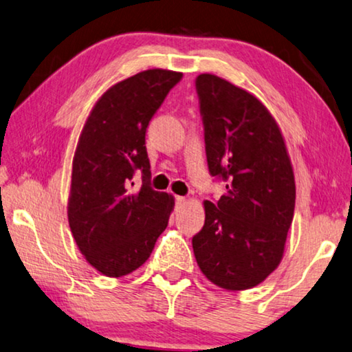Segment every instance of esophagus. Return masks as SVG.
Returning a JSON list of instances; mask_svg holds the SVG:
<instances>
[{
    "mask_svg": "<svg viewBox=\"0 0 352 352\" xmlns=\"http://www.w3.org/2000/svg\"><path fill=\"white\" fill-rule=\"evenodd\" d=\"M175 204H177L178 208H180V206H183V205L186 204V199H185V197H180V196H177V197H175Z\"/></svg>",
    "mask_w": 352,
    "mask_h": 352,
    "instance_id": "obj_1",
    "label": "esophagus"
}]
</instances>
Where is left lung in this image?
Instances as JSON below:
<instances>
[{
    "mask_svg": "<svg viewBox=\"0 0 352 352\" xmlns=\"http://www.w3.org/2000/svg\"><path fill=\"white\" fill-rule=\"evenodd\" d=\"M210 174L227 182L192 238L205 277L228 292L265 280L280 265L294 214L296 185L285 139L266 106L211 74L196 80Z\"/></svg>",
    "mask_w": 352,
    "mask_h": 352,
    "instance_id": "left-lung-1",
    "label": "left lung"
}]
</instances>
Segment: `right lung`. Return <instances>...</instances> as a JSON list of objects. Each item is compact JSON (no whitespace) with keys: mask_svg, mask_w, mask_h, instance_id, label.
<instances>
[{"mask_svg":"<svg viewBox=\"0 0 352 352\" xmlns=\"http://www.w3.org/2000/svg\"><path fill=\"white\" fill-rule=\"evenodd\" d=\"M182 72L150 69L111 86L89 113L78 139L67 216L89 265L122 277L146 263L164 232L175 199L150 188L148 122ZM141 168L143 185L131 180Z\"/></svg>","mask_w":352,"mask_h":352,"instance_id":"1","label":"right lung"}]
</instances>
